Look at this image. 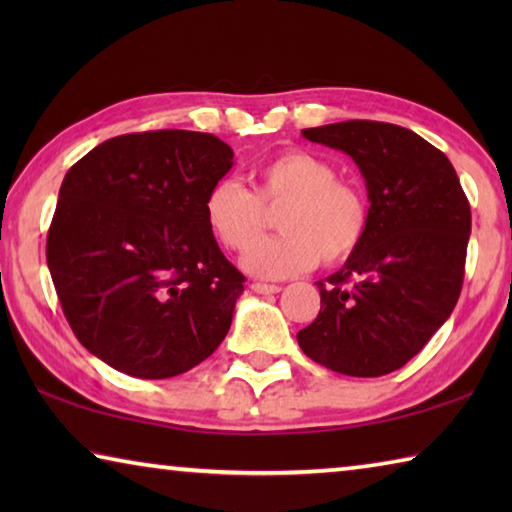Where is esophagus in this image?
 I'll return each instance as SVG.
<instances>
[{
  "mask_svg": "<svg viewBox=\"0 0 512 512\" xmlns=\"http://www.w3.org/2000/svg\"><path fill=\"white\" fill-rule=\"evenodd\" d=\"M250 289L255 293H280L282 287L280 284H266V282H253L250 284Z\"/></svg>",
  "mask_w": 512,
  "mask_h": 512,
  "instance_id": "esophagus-1",
  "label": "esophagus"
}]
</instances>
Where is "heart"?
Returning <instances> with one entry per match:
<instances>
[{"mask_svg": "<svg viewBox=\"0 0 512 512\" xmlns=\"http://www.w3.org/2000/svg\"><path fill=\"white\" fill-rule=\"evenodd\" d=\"M282 209V238L263 242L267 212ZM205 223L228 250H244L250 273L287 277L323 262L343 264L363 244L370 205L359 185L341 180L329 160L309 151H284L259 164L253 192L235 180H219L205 196Z\"/></svg>", "mask_w": 512, "mask_h": 512, "instance_id": "b5f03b06", "label": "heart"}]
</instances>
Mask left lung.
Masks as SVG:
<instances>
[{"instance_id":"left-lung-1","label":"left lung","mask_w":512,"mask_h":512,"mask_svg":"<svg viewBox=\"0 0 512 512\" xmlns=\"http://www.w3.org/2000/svg\"><path fill=\"white\" fill-rule=\"evenodd\" d=\"M366 178L370 223L341 271L318 280L320 311L298 332L309 359L381 377L418 354L461 296L472 214L443 151L409 128L350 119L305 128Z\"/></svg>"}]
</instances>
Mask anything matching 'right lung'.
I'll list each match as a JSON object with an SVG mask.
<instances>
[{
  "label": "right lung",
  "instance_id": "right-lung-1",
  "mask_svg": "<svg viewBox=\"0 0 512 512\" xmlns=\"http://www.w3.org/2000/svg\"><path fill=\"white\" fill-rule=\"evenodd\" d=\"M232 158L210 133L146 131L94 146L67 171L47 266L94 357L167 379L219 348L246 277L221 253L203 205Z\"/></svg>",
  "mask_w": 512,
  "mask_h": 512
}]
</instances>
